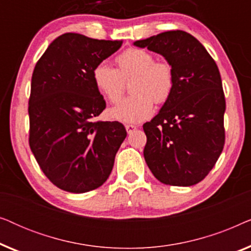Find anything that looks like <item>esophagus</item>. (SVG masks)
I'll list each match as a JSON object with an SVG mask.
<instances>
[{
	"label": "esophagus",
	"mask_w": 251,
	"mask_h": 251,
	"mask_svg": "<svg viewBox=\"0 0 251 251\" xmlns=\"http://www.w3.org/2000/svg\"><path fill=\"white\" fill-rule=\"evenodd\" d=\"M126 132L131 133L132 131H135V130L137 129V126H135V125H126Z\"/></svg>",
	"instance_id": "obj_1"
}]
</instances>
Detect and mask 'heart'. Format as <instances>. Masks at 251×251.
<instances>
[{
	"instance_id": "heart-1",
	"label": "heart",
	"mask_w": 251,
	"mask_h": 251,
	"mask_svg": "<svg viewBox=\"0 0 251 251\" xmlns=\"http://www.w3.org/2000/svg\"><path fill=\"white\" fill-rule=\"evenodd\" d=\"M116 68L100 63L92 70V81L106 100L116 104L122 98L125 82L132 78V96L109 111V116L122 123H138L154 112V101L164 104L173 95L176 77L168 61H155L142 49H128L115 58Z\"/></svg>"
}]
</instances>
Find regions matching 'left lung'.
Instances as JSON below:
<instances>
[{
  "mask_svg": "<svg viewBox=\"0 0 251 251\" xmlns=\"http://www.w3.org/2000/svg\"><path fill=\"white\" fill-rule=\"evenodd\" d=\"M133 44L163 56L176 77L169 100L143 126L147 166L166 185L198 184L214 168L225 144L226 104L217 65L184 30H169Z\"/></svg>",
  "mask_w": 251,
  "mask_h": 251,
  "instance_id": "1",
  "label": "left lung"
}]
</instances>
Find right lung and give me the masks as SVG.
<instances>
[{
  "label": "right lung",
  "mask_w": 251,
  "mask_h": 251,
  "mask_svg": "<svg viewBox=\"0 0 251 251\" xmlns=\"http://www.w3.org/2000/svg\"><path fill=\"white\" fill-rule=\"evenodd\" d=\"M122 41L65 33L34 68L28 101L29 146L51 183L71 193L96 190L107 180L126 137L118 121H95L106 107L92 81L96 65Z\"/></svg>",
  "instance_id": "1"
}]
</instances>
